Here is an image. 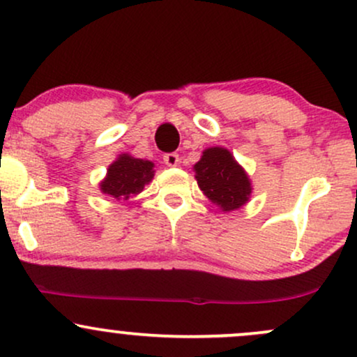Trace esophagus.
<instances>
[{
	"label": "esophagus",
	"mask_w": 357,
	"mask_h": 357,
	"mask_svg": "<svg viewBox=\"0 0 357 357\" xmlns=\"http://www.w3.org/2000/svg\"><path fill=\"white\" fill-rule=\"evenodd\" d=\"M162 159H165V162L169 167H174V166L179 165V155L176 153H167V154L162 155Z\"/></svg>",
	"instance_id": "esophagus-1"
}]
</instances>
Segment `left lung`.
Here are the masks:
<instances>
[{
  "instance_id": "8db88e82",
  "label": "left lung",
  "mask_w": 357,
  "mask_h": 357,
  "mask_svg": "<svg viewBox=\"0 0 357 357\" xmlns=\"http://www.w3.org/2000/svg\"><path fill=\"white\" fill-rule=\"evenodd\" d=\"M195 171L199 190L223 211L236 210L248 202L250 179L230 151L210 147L195 165Z\"/></svg>"
}]
</instances>
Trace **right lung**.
Returning a JSON list of instances; mask_svg holds the SVG:
<instances>
[{"instance_id": "right-lung-1", "label": "right lung", "mask_w": 357, "mask_h": 357, "mask_svg": "<svg viewBox=\"0 0 357 357\" xmlns=\"http://www.w3.org/2000/svg\"><path fill=\"white\" fill-rule=\"evenodd\" d=\"M153 167L154 165L151 161L122 154L114 165L109 166L107 178L100 183V190L117 199L136 196L144 190V184L153 179Z\"/></svg>"}]
</instances>
